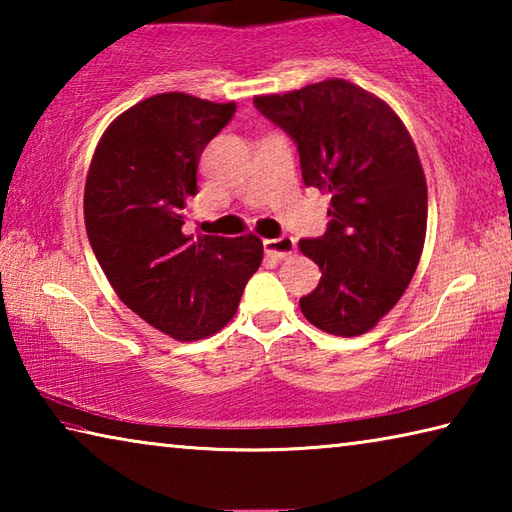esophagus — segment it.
Returning a JSON list of instances; mask_svg holds the SVG:
<instances>
[{"instance_id": "1", "label": "esophagus", "mask_w": 512, "mask_h": 512, "mask_svg": "<svg viewBox=\"0 0 512 512\" xmlns=\"http://www.w3.org/2000/svg\"><path fill=\"white\" fill-rule=\"evenodd\" d=\"M264 248H266V253L275 259H287L296 253V239L289 235H282L277 239H266Z\"/></svg>"}]
</instances>
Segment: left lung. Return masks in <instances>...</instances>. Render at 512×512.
I'll list each match as a JSON object with an SVG mask.
<instances>
[{"label":"left lung","instance_id":"1","mask_svg":"<svg viewBox=\"0 0 512 512\" xmlns=\"http://www.w3.org/2000/svg\"><path fill=\"white\" fill-rule=\"evenodd\" d=\"M255 106L296 142L305 185L332 196L325 235L298 244L323 273L302 314L327 334H366L409 287L427 235L411 135L386 101L343 79L262 94Z\"/></svg>","mask_w":512,"mask_h":512}]
</instances>
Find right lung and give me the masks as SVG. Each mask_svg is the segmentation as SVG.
<instances>
[{"label": "right lung", "mask_w": 512, "mask_h": 512, "mask_svg": "<svg viewBox=\"0 0 512 512\" xmlns=\"http://www.w3.org/2000/svg\"><path fill=\"white\" fill-rule=\"evenodd\" d=\"M237 103L164 92L112 121L85 180V230L112 289L128 309L176 341L228 323L264 257L255 235H185L187 201L207 142Z\"/></svg>", "instance_id": "add662e5"}]
</instances>
